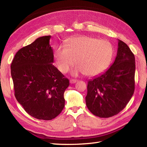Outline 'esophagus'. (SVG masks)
Returning a JSON list of instances; mask_svg holds the SVG:
<instances>
[{
  "instance_id": "1",
  "label": "esophagus",
  "mask_w": 147,
  "mask_h": 147,
  "mask_svg": "<svg viewBox=\"0 0 147 147\" xmlns=\"http://www.w3.org/2000/svg\"><path fill=\"white\" fill-rule=\"evenodd\" d=\"M77 82H78V80H74V79H71V80H70V81H69L70 83H71V84L75 83H76Z\"/></svg>"
}]
</instances>
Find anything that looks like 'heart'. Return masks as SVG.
<instances>
[{
  "label": "heart",
  "instance_id": "obj_1",
  "mask_svg": "<svg viewBox=\"0 0 147 147\" xmlns=\"http://www.w3.org/2000/svg\"><path fill=\"white\" fill-rule=\"evenodd\" d=\"M114 50L106 40L88 36H76L69 38L65 46H60L54 54L55 64L62 73H65L76 60L78 64L71 71L73 76L85 73L95 76L109 67L113 59Z\"/></svg>",
  "mask_w": 147,
  "mask_h": 147
}]
</instances>
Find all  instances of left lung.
<instances>
[{
  "label": "left lung",
  "instance_id": "8db88e82",
  "mask_svg": "<svg viewBox=\"0 0 147 147\" xmlns=\"http://www.w3.org/2000/svg\"><path fill=\"white\" fill-rule=\"evenodd\" d=\"M135 55L125 43L118 40L116 57L101 75L89 80L86 104L99 117H110L126 107L135 91Z\"/></svg>",
  "mask_w": 147,
  "mask_h": 147
}]
</instances>
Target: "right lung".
Returning <instances> with one entry per match:
<instances>
[{"instance_id": "1", "label": "right lung", "mask_w": 147, "mask_h": 147, "mask_svg": "<svg viewBox=\"0 0 147 147\" xmlns=\"http://www.w3.org/2000/svg\"><path fill=\"white\" fill-rule=\"evenodd\" d=\"M51 36H41L20 49L11 65L14 95L28 114L43 120L54 119L65 105L69 81L52 64Z\"/></svg>"}]
</instances>
